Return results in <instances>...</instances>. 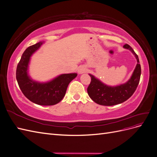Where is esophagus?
Instances as JSON below:
<instances>
[{"label":"esophagus","mask_w":157,"mask_h":157,"mask_svg":"<svg viewBox=\"0 0 157 157\" xmlns=\"http://www.w3.org/2000/svg\"><path fill=\"white\" fill-rule=\"evenodd\" d=\"M86 71H87V69L86 67H84V66H80V67H78V73L79 74H82V73L86 72Z\"/></svg>","instance_id":"1"}]
</instances>
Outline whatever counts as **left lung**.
<instances>
[{"mask_svg": "<svg viewBox=\"0 0 157 157\" xmlns=\"http://www.w3.org/2000/svg\"><path fill=\"white\" fill-rule=\"evenodd\" d=\"M123 48L129 50L137 59V65L130 78L124 84L111 86L103 83L94 75L89 74L91 82L87 88L88 96L99 105L112 106L120 104L129 99L138 86L141 76V65L137 55L132 47L126 44Z\"/></svg>", "mask_w": 157, "mask_h": 157, "instance_id": "8db88e82", "label": "left lung"}]
</instances>
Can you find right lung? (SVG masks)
Listing matches in <instances>:
<instances>
[{"instance_id": "right-lung-1", "label": "right lung", "mask_w": 157, "mask_h": 157, "mask_svg": "<svg viewBox=\"0 0 157 157\" xmlns=\"http://www.w3.org/2000/svg\"><path fill=\"white\" fill-rule=\"evenodd\" d=\"M43 43L38 42L23 52L17 66L16 79L21 92L31 101L40 105H54L63 98L69 84L77 74H61L46 82L33 80L28 73L31 57Z\"/></svg>"}]
</instances>
